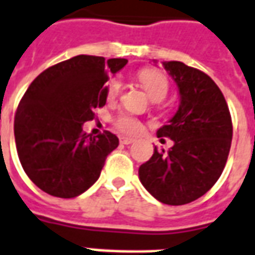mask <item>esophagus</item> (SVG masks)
I'll list each match as a JSON object with an SVG mask.
<instances>
[{"mask_svg": "<svg viewBox=\"0 0 255 255\" xmlns=\"http://www.w3.org/2000/svg\"><path fill=\"white\" fill-rule=\"evenodd\" d=\"M133 142H135V139H133V137H127V136L120 137V143H122V144H131V143Z\"/></svg>", "mask_w": 255, "mask_h": 255, "instance_id": "obj_1", "label": "esophagus"}]
</instances>
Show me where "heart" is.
I'll use <instances>...</instances> for the list:
<instances>
[{"label": "heart", "mask_w": 255, "mask_h": 255, "mask_svg": "<svg viewBox=\"0 0 255 255\" xmlns=\"http://www.w3.org/2000/svg\"><path fill=\"white\" fill-rule=\"evenodd\" d=\"M137 81L154 101H162L169 93V80L163 73L158 70H142L137 74ZM122 89L123 84L119 78L109 81L107 85V97L109 101L118 99L119 94L122 93ZM113 124L119 131L124 133H137L142 129L140 122L129 115H120L115 119Z\"/></svg>", "instance_id": "b5f03b06"}]
</instances>
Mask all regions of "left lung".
I'll return each mask as SVG.
<instances>
[{
	"instance_id": "obj_1",
	"label": "left lung",
	"mask_w": 255,
	"mask_h": 255,
	"mask_svg": "<svg viewBox=\"0 0 255 255\" xmlns=\"http://www.w3.org/2000/svg\"><path fill=\"white\" fill-rule=\"evenodd\" d=\"M163 67L178 86L181 101L156 135L174 144L167 152L155 147L139 167V180L158 201L182 205L205 195L222 175L233 122L222 90L209 75L177 60L163 62Z\"/></svg>"
}]
</instances>
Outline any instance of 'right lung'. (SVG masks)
I'll return each mask as SVG.
<instances>
[{"label":"right lung","instance_id":"right-lung-1","mask_svg":"<svg viewBox=\"0 0 255 255\" xmlns=\"http://www.w3.org/2000/svg\"><path fill=\"white\" fill-rule=\"evenodd\" d=\"M127 62L78 55L48 67L29 85L14 115V139L22 169L43 192L73 199L99 180L119 139L109 131L92 136L82 126L105 105L109 75Z\"/></svg>","mask_w":255,"mask_h":255}]
</instances>
